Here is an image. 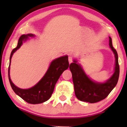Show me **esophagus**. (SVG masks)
<instances>
[{"instance_id":"1","label":"esophagus","mask_w":127,"mask_h":127,"mask_svg":"<svg viewBox=\"0 0 127 127\" xmlns=\"http://www.w3.org/2000/svg\"><path fill=\"white\" fill-rule=\"evenodd\" d=\"M68 60H69V63H71L72 62V56H69Z\"/></svg>"}]
</instances>
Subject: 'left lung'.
Segmentation results:
<instances>
[{"label":"left lung","instance_id":"left-lung-1","mask_svg":"<svg viewBox=\"0 0 127 127\" xmlns=\"http://www.w3.org/2000/svg\"><path fill=\"white\" fill-rule=\"evenodd\" d=\"M109 37V47L115 56V67L113 74L106 82H98L90 79L75 59L70 64L75 95L82 101L90 103L100 101L105 99L117 85L119 77L118 55L112 46V39Z\"/></svg>","mask_w":127,"mask_h":127}]
</instances>
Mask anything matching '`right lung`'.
I'll return each instance as SVG.
<instances>
[{
  "mask_svg": "<svg viewBox=\"0 0 127 127\" xmlns=\"http://www.w3.org/2000/svg\"><path fill=\"white\" fill-rule=\"evenodd\" d=\"M35 35L34 34H28L22 35L20 37L17 47L13 50L10 55V64L8 67V79L13 90L27 103L33 104L42 103L50 99L60 75L69 67L68 56H61L55 59L51 62L48 70L43 77L32 87L28 89H22L16 87L10 79V69L11 58L13 53L21 47L23 42H26L29 37H33Z\"/></svg>",
  "mask_w": 127,
  "mask_h": 127,
  "instance_id": "obj_1",
  "label": "right lung"
}]
</instances>
